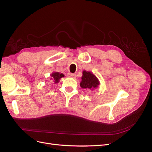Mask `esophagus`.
Listing matches in <instances>:
<instances>
[{
	"label": "esophagus",
	"mask_w": 152,
	"mask_h": 152,
	"mask_svg": "<svg viewBox=\"0 0 152 152\" xmlns=\"http://www.w3.org/2000/svg\"><path fill=\"white\" fill-rule=\"evenodd\" d=\"M68 77L72 78V79H75L76 78V74L75 73H69L68 74Z\"/></svg>",
	"instance_id": "obj_1"
}]
</instances>
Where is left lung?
Listing matches in <instances>:
<instances>
[{
  "instance_id": "1",
  "label": "left lung",
  "mask_w": 152,
  "mask_h": 152,
  "mask_svg": "<svg viewBox=\"0 0 152 152\" xmlns=\"http://www.w3.org/2000/svg\"><path fill=\"white\" fill-rule=\"evenodd\" d=\"M81 79L80 85L82 89H89L93 91L97 88L100 84L98 78L93 73L86 70L82 72Z\"/></svg>"
}]
</instances>
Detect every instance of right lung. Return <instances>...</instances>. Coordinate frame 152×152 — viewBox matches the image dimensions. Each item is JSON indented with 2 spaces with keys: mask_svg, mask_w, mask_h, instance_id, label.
I'll use <instances>...</instances> for the list:
<instances>
[{
  "mask_svg": "<svg viewBox=\"0 0 152 152\" xmlns=\"http://www.w3.org/2000/svg\"><path fill=\"white\" fill-rule=\"evenodd\" d=\"M65 77V75H64L63 73H60L57 72H54L50 74V80H53L54 84H57L59 82V80H60L62 77Z\"/></svg>",
  "mask_w": 152,
  "mask_h": 152,
  "instance_id": "obj_1",
  "label": "right lung"
}]
</instances>
